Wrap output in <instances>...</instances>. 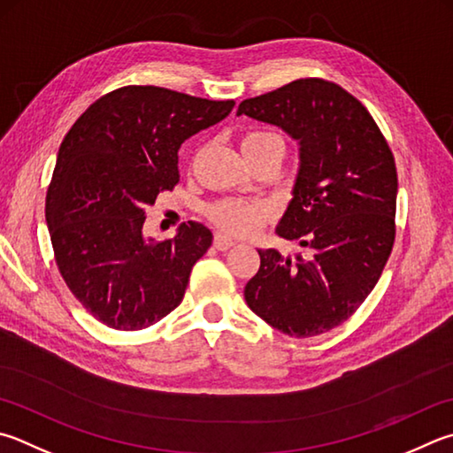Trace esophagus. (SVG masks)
<instances>
[{"label": "esophagus", "mask_w": 453, "mask_h": 453, "mask_svg": "<svg viewBox=\"0 0 453 453\" xmlns=\"http://www.w3.org/2000/svg\"><path fill=\"white\" fill-rule=\"evenodd\" d=\"M234 243H235L234 237H229V235L224 234V232H216V235H213V248L219 250V251L229 250Z\"/></svg>", "instance_id": "obj_1"}]
</instances>
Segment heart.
I'll return each mask as SVG.
<instances>
[{"label": "heart", "mask_w": 453, "mask_h": 453, "mask_svg": "<svg viewBox=\"0 0 453 453\" xmlns=\"http://www.w3.org/2000/svg\"><path fill=\"white\" fill-rule=\"evenodd\" d=\"M263 144H281L283 141L273 133H250L245 134L242 146H263ZM285 148V146H283ZM269 216L265 203L248 200H221L210 208V218L213 224L226 229L229 234L245 235L257 229Z\"/></svg>", "instance_id": "obj_1"}]
</instances>
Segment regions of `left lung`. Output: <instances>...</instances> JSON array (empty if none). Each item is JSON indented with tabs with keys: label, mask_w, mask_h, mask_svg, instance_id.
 I'll list each match as a JSON object with an SVG mask.
<instances>
[{
	"label": "left lung",
	"mask_w": 453,
	"mask_h": 453,
	"mask_svg": "<svg viewBox=\"0 0 453 453\" xmlns=\"http://www.w3.org/2000/svg\"><path fill=\"white\" fill-rule=\"evenodd\" d=\"M237 114L279 127L299 142L293 198L275 227L301 251L257 250L245 301L297 339L344 323L380 279L396 216V164L363 103L323 79H297L245 98Z\"/></svg>",
	"instance_id": "left-lung-1"
}]
</instances>
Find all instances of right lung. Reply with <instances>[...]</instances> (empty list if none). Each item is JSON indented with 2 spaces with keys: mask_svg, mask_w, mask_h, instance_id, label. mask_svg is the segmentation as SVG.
I'll list each match as a JSON object with an SVG mask.
<instances>
[{
  "mask_svg": "<svg viewBox=\"0 0 453 453\" xmlns=\"http://www.w3.org/2000/svg\"><path fill=\"white\" fill-rule=\"evenodd\" d=\"M234 104L130 85L95 101L63 138L47 227L65 283L103 325L141 331L182 303L213 235L188 221L172 240L144 237L146 208L178 184L182 142Z\"/></svg>",
  "mask_w": 453,
  "mask_h": 453,
  "instance_id": "add662e5",
  "label": "right lung"
}]
</instances>
